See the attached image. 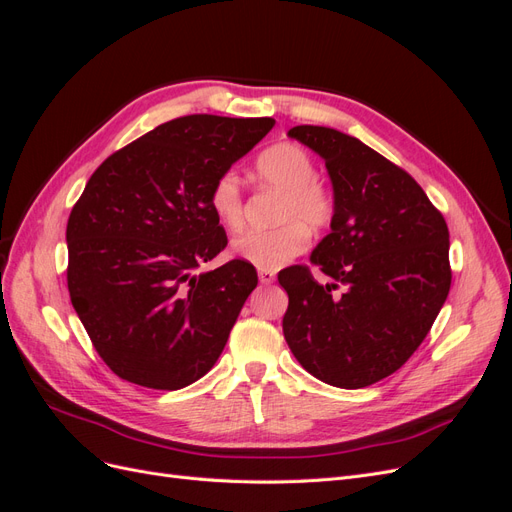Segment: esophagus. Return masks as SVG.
I'll use <instances>...</instances> for the list:
<instances>
[{"instance_id":"1","label":"esophagus","mask_w":512,"mask_h":512,"mask_svg":"<svg viewBox=\"0 0 512 512\" xmlns=\"http://www.w3.org/2000/svg\"><path fill=\"white\" fill-rule=\"evenodd\" d=\"M258 280H260V284H273L275 282V271L258 269Z\"/></svg>"}]
</instances>
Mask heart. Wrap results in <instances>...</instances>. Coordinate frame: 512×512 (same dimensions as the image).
Listing matches in <instances>:
<instances>
[{
    "instance_id": "b5f03b06",
    "label": "heart",
    "mask_w": 512,
    "mask_h": 512,
    "mask_svg": "<svg viewBox=\"0 0 512 512\" xmlns=\"http://www.w3.org/2000/svg\"><path fill=\"white\" fill-rule=\"evenodd\" d=\"M254 175L260 185L280 190L282 198L271 230H245L232 239V252L258 269H277L305 252L307 228H324L335 213L331 192L316 179V164L309 153L292 143L267 147L254 160ZM211 209L228 230H239L245 220V198L239 177L222 173L211 185Z\"/></svg>"
}]
</instances>
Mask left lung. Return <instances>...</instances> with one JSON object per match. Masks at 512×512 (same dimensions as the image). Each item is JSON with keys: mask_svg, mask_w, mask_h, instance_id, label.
<instances>
[{"mask_svg": "<svg viewBox=\"0 0 512 512\" xmlns=\"http://www.w3.org/2000/svg\"><path fill=\"white\" fill-rule=\"evenodd\" d=\"M288 136L327 164L335 213L309 258L333 284L305 265L277 275L288 292L284 337L318 380L363 389L404 365L440 314L451 290L448 226L404 168L359 138L322 126Z\"/></svg>", "mask_w": 512, "mask_h": 512, "instance_id": "obj_1", "label": "left lung"}]
</instances>
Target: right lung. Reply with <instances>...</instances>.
Wrapping results in <instances>:
<instances>
[{
  "label": "right lung",
  "instance_id": "add662e5",
  "mask_svg": "<svg viewBox=\"0 0 512 512\" xmlns=\"http://www.w3.org/2000/svg\"><path fill=\"white\" fill-rule=\"evenodd\" d=\"M273 126L271 117H177L89 177L66 228L68 290L121 380L177 391L220 359L258 275L239 258L196 273L228 243L211 185Z\"/></svg>",
  "mask_w": 512,
  "mask_h": 512
}]
</instances>
